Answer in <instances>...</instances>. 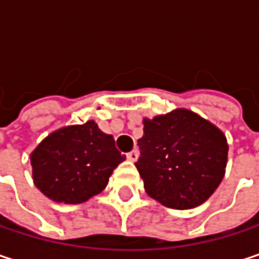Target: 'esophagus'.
<instances>
[{
	"label": "esophagus",
	"instance_id": "esophagus-1",
	"mask_svg": "<svg viewBox=\"0 0 259 259\" xmlns=\"http://www.w3.org/2000/svg\"><path fill=\"white\" fill-rule=\"evenodd\" d=\"M127 160H130V162H136L138 160V157H139V151L138 150H132L130 153H127Z\"/></svg>",
	"mask_w": 259,
	"mask_h": 259
}]
</instances>
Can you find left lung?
Instances as JSON below:
<instances>
[{"instance_id":"obj_1","label":"left lung","mask_w":259,"mask_h":259,"mask_svg":"<svg viewBox=\"0 0 259 259\" xmlns=\"http://www.w3.org/2000/svg\"><path fill=\"white\" fill-rule=\"evenodd\" d=\"M135 163L145 192L176 210L205 202L225 176L227 138L214 124L187 109L144 118Z\"/></svg>"}]
</instances>
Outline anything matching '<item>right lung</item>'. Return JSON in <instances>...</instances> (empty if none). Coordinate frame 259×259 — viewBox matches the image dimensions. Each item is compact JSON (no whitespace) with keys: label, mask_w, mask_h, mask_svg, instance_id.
Segmentation results:
<instances>
[{"label":"right lung","mask_w":259,"mask_h":259,"mask_svg":"<svg viewBox=\"0 0 259 259\" xmlns=\"http://www.w3.org/2000/svg\"><path fill=\"white\" fill-rule=\"evenodd\" d=\"M126 159L112 135L90 120L48 135L31 153L34 184L57 202L80 204L100 193Z\"/></svg>","instance_id":"right-lung-1"}]
</instances>
